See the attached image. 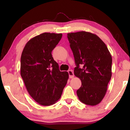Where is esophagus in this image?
Here are the masks:
<instances>
[{
  "instance_id": "obj_1",
  "label": "esophagus",
  "mask_w": 130,
  "mask_h": 130,
  "mask_svg": "<svg viewBox=\"0 0 130 130\" xmlns=\"http://www.w3.org/2000/svg\"><path fill=\"white\" fill-rule=\"evenodd\" d=\"M68 73H69V78L72 79L74 77V73L73 72L72 70H69L68 71Z\"/></svg>"
}]
</instances>
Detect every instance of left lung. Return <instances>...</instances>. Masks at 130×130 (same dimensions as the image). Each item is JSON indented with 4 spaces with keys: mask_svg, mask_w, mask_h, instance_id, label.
Masks as SVG:
<instances>
[{
    "mask_svg": "<svg viewBox=\"0 0 130 130\" xmlns=\"http://www.w3.org/2000/svg\"><path fill=\"white\" fill-rule=\"evenodd\" d=\"M67 37L76 64L74 75L82 82L77 95L82 103L95 106L103 99L111 78V55L95 34L80 31L69 33Z\"/></svg>",
    "mask_w": 130,
    "mask_h": 130,
    "instance_id": "obj_1",
    "label": "left lung"
}]
</instances>
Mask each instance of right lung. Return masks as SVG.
<instances>
[{"instance_id":"add662e5","label":"right lung","mask_w":130,"mask_h":130,"mask_svg":"<svg viewBox=\"0 0 130 130\" xmlns=\"http://www.w3.org/2000/svg\"><path fill=\"white\" fill-rule=\"evenodd\" d=\"M61 34L43 33L30 40L21 58V75L29 95L42 106L55 104L61 96L69 79L60 71L51 52L61 39Z\"/></svg>"}]
</instances>
